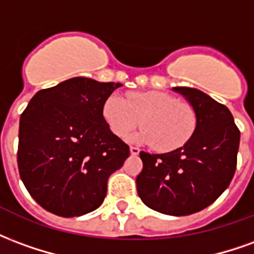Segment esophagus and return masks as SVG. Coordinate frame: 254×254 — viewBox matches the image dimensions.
I'll return each mask as SVG.
<instances>
[{"label":"esophagus","instance_id":"esophagus-1","mask_svg":"<svg viewBox=\"0 0 254 254\" xmlns=\"http://www.w3.org/2000/svg\"><path fill=\"white\" fill-rule=\"evenodd\" d=\"M130 154L138 155V154H140V149H138L137 147H130Z\"/></svg>","mask_w":254,"mask_h":254}]
</instances>
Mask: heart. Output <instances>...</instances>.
Segmentation results:
<instances>
[{
	"mask_svg": "<svg viewBox=\"0 0 254 254\" xmlns=\"http://www.w3.org/2000/svg\"><path fill=\"white\" fill-rule=\"evenodd\" d=\"M102 116L117 137L125 138L138 124L144 127L133 140L154 145L160 152L180 148L196 127V113L189 103L160 91L130 92L124 99L111 94L103 102Z\"/></svg>",
	"mask_w": 254,
	"mask_h": 254,
	"instance_id": "heart-1",
	"label": "heart"
}]
</instances>
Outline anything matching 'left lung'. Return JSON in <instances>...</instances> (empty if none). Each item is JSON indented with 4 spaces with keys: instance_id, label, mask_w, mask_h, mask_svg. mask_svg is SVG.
Returning <instances> with one entry per match:
<instances>
[{
    "instance_id": "8db88e82",
    "label": "left lung",
    "mask_w": 254,
    "mask_h": 254,
    "mask_svg": "<svg viewBox=\"0 0 254 254\" xmlns=\"http://www.w3.org/2000/svg\"><path fill=\"white\" fill-rule=\"evenodd\" d=\"M196 113L194 132L167 154L140 152L143 170L136 178L141 201L154 211L185 216L211 205L234 177L240 129L230 110L202 91L174 87Z\"/></svg>"
}]
</instances>
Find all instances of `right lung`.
Masks as SVG:
<instances>
[{
    "label": "right lung",
    "mask_w": 254,
    "mask_h": 254,
    "mask_svg": "<svg viewBox=\"0 0 254 254\" xmlns=\"http://www.w3.org/2000/svg\"><path fill=\"white\" fill-rule=\"evenodd\" d=\"M121 87L73 77L41 89L20 117L17 166L32 198L73 218L103 202L107 180L130 154L106 125L103 102Z\"/></svg>",
    "instance_id": "obj_1"
}]
</instances>
